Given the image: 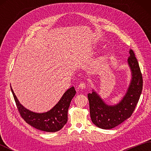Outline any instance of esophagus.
<instances>
[{
  "mask_svg": "<svg viewBox=\"0 0 151 151\" xmlns=\"http://www.w3.org/2000/svg\"><path fill=\"white\" fill-rule=\"evenodd\" d=\"M86 87V84H85V82H82L81 83H80V84L78 85V88L80 89H85Z\"/></svg>",
  "mask_w": 151,
  "mask_h": 151,
  "instance_id": "1",
  "label": "esophagus"
}]
</instances>
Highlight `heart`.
Here are the masks:
<instances>
[{"label": "heart", "mask_w": 151, "mask_h": 151, "mask_svg": "<svg viewBox=\"0 0 151 151\" xmlns=\"http://www.w3.org/2000/svg\"><path fill=\"white\" fill-rule=\"evenodd\" d=\"M106 58V57L104 56V57H103V58H102V59H103V60H104Z\"/></svg>", "instance_id": "1"}]
</instances>
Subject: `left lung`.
I'll list each match as a JSON object with an SVG mask.
<instances>
[{
  "label": "left lung",
  "mask_w": 151,
  "mask_h": 151,
  "mask_svg": "<svg viewBox=\"0 0 151 151\" xmlns=\"http://www.w3.org/2000/svg\"><path fill=\"white\" fill-rule=\"evenodd\" d=\"M128 59L132 78L126 95L119 103L115 106L106 104L93 91L88 95L90 116L93 123L102 129H111L129 119L136 107L143 89L142 74L134 51L130 50Z\"/></svg>",
  "instance_id": "obj_1"
}]
</instances>
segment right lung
I'll list each match as a JSON object with an SVG mask.
<instances>
[{
    "instance_id": "1",
    "label": "right lung",
    "mask_w": 151,
    "mask_h": 151,
    "mask_svg": "<svg viewBox=\"0 0 151 151\" xmlns=\"http://www.w3.org/2000/svg\"><path fill=\"white\" fill-rule=\"evenodd\" d=\"M11 90L21 117L35 129L48 132H57L67 123V111L72 99L76 94L75 88H69L52 109L46 113L37 114L22 106L19 103L12 88Z\"/></svg>"
}]
</instances>
